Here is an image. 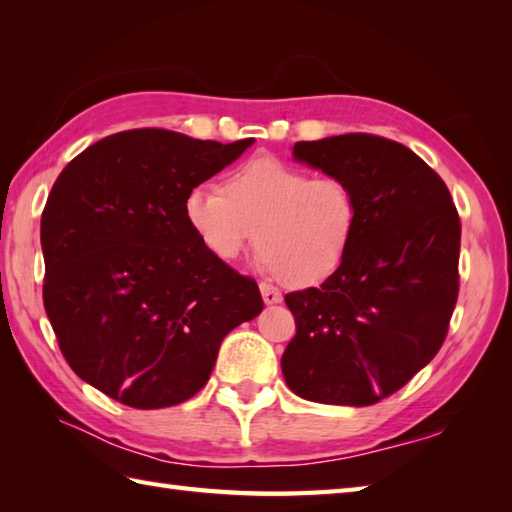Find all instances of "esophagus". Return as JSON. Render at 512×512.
Segmentation results:
<instances>
[{
  "mask_svg": "<svg viewBox=\"0 0 512 512\" xmlns=\"http://www.w3.org/2000/svg\"><path fill=\"white\" fill-rule=\"evenodd\" d=\"M259 290H262V297H264L266 306H277V303H281V299H284V297H281V292L270 284H259Z\"/></svg>",
  "mask_w": 512,
  "mask_h": 512,
  "instance_id": "esophagus-1",
  "label": "esophagus"
}]
</instances>
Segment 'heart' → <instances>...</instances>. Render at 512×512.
Masks as SVG:
<instances>
[{
  "mask_svg": "<svg viewBox=\"0 0 512 512\" xmlns=\"http://www.w3.org/2000/svg\"><path fill=\"white\" fill-rule=\"evenodd\" d=\"M198 242L220 262H233L255 235L259 266L288 286H317L350 250L358 204L339 178H312L273 156H255L228 173L224 191L198 184L184 198Z\"/></svg>",
  "mask_w": 512,
  "mask_h": 512,
  "instance_id": "heart-1",
  "label": "heart"
}]
</instances>
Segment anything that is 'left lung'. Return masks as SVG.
<instances>
[{
  "label": "left lung",
  "instance_id": "obj_1",
  "mask_svg": "<svg viewBox=\"0 0 512 512\" xmlns=\"http://www.w3.org/2000/svg\"><path fill=\"white\" fill-rule=\"evenodd\" d=\"M292 156L352 189L358 226L321 288L286 295L297 334L281 372L306 400L374 405L444 343L458 301L460 217L438 173L394 140L328 136L297 143Z\"/></svg>",
  "mask_w": 512,
  "mask_h": 512
}]
</instances>
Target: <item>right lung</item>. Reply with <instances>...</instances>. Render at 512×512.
<instances>
[{
    "label": "right lung",
    "mask_w": 512,
    "mask_h": 512,
    "mask_svg": "<svg viewBox=\"0 0 512 512\" xmlns=\"http://www.w3.org/2000/svg\"><path fill=\"white\" fill-rule=\"evenodd\" d=\"M255 143L129 129L81 151L41 215L43 306L74 374L134 409L189 400L224 336L264 310L250 277L215 259L184 198Z\"/></svg>",
    "instance_id": "1"
}]
</instances>
